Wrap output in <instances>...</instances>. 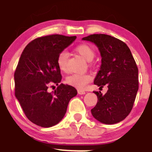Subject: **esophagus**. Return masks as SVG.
<instances>
[{
  "mask_svg": "<svg viewBox=\"0 0 152 152\" xmlns=\"http://www.w3.org/2000/svg\"><path fill=\"white\" fill-rule=\"evenodd\" d=\"M78 94H81V95H83V94H86V91H84L83 90H78Z\"/></svg>",
  "mask_w": 152,
  "mask_h": 152,
  "instance_id": "obj_1",
  "label": "esophagus"
}]
</instances>
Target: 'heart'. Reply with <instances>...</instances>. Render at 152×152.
I'll return each mask as SVG.
<instances>
[{
	"instance_id": "obj_1",
	"label": "heart",
	"mask_w": 152,
	"mask_h": 152,
	"mask_svg": "<svg viewBox=\"0 0 152 152\" xmlns=\"http://www.w3.org/2000/svg\"><path fill=\"white\" fill-rule=\"evenodd\" d=\"M75 50L87 61H92L95 56V51L94 48L86 43L78 45L76 47ZM67 58L68 54L64 50L61 52L57 57V64L59 69L61 71H67ZM91 76L89 74H78V73L71 74L66 78V82L68 84L79 89L84 88L88 83L91 81Z\"/></svg>"
}]
</instances>
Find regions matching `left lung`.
Returning a JSON list of instances; mask_svg holds the SVG:
<instances>
[{"label":"left lung","instance_id":"left-lung-1","mask_svg":"<svg viewBox=\"0 0 152 152\" xmlns=\"http://www.w3.org/2000/svg\"><path fill=\"white\" fill-rule=\"evenodd\" d=\"M94 43L102 56V65L94 84L106 85L105 94L94 91L98 102L91 109L92 116L105 124L123 121L129 114L139 89L138 68L132 52L121 40L106 34H93L82 38Z\"/></svg>","mask_w":152,"mask_h":152}]
</instances>
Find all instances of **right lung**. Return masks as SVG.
<instances>
[{"instance_id":"right-lung-1","label":"right lung","mask_w":152,"mask_h":152,"mask_svg":"<svg viewBox=\"0 0 152 152\" xmlns=\"http://www.w3.org/2000/svg\"><path fill=\"white\" fill-rule=\"evenodd\" d=\"M76 36L50 35L36 38L23 51L14 74L15 95L26 117L41 127L55 126L65 116L69 101L76 96L74 87L61 83L57 57ZM59 86L53 93L48 86Z\"/></svg>"}]
</instances>
